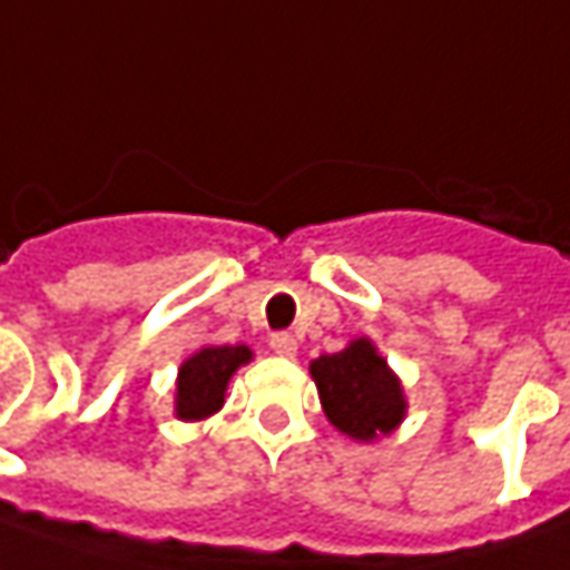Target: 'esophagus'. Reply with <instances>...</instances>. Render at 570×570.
Here are the masks:
<instances>
[{"instance_id":"obj_1","label":"esophagus","mask_w":570,"mask_h":570,"mask_svg":"<svg viewBox=\"0 0 570 570\" xmlns=\"http://www.w3.org/2000/svg\"><path fill=\"white\" fill-rule=\"evenodd\" d=\"M269 347H273V353H278V356L292 360L294 353H297V341H294L288 332H276V335L269 337Z\"/></svg>"}]
</instances>
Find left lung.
Instances as JSON below:
<instances>
[{"instance_id":"1","label":"left lung","mask_w":570,"mask_h":570,"mask_svg":"<svg viewBox=\"0 0 570 570\" xmlns=\"http://www.w3.org/2000/svg\"><path fill=\"white\" fill-rule=\"evenodd\" d=\"M325 419L353 441H379L406 415L403 384L368 337L309 363Z\"/></svg>"}]
</instances>
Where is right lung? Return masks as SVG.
Returning <instances> with one entry per match:
<instances>
[{
    "label": "right lung",
    "instance_id": "1",
    "mask_svg": "<svg viewBox=\"0 0 570 570\" xmlns=\"http://www.w3.org/2000/svg\"><path fill=\"white\" fill-rule=\"evenodd\" d=\"M250 347L245 344H223V347H202L191 353L179 366L176 379V415L183 422H202L223 406L226 384L235 375V368L250 363Z\"/></svg>",
    "mask_w": 570,
    "mask_h": 570
}]
</instances>
